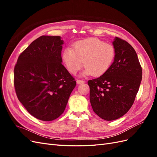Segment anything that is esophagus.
<instances>
[{
    "label": "esophagus",
    "mask_w": 157,
    "mask_h": 157,
    "mask_svg": "<svg viewBox=\"0 0 157 157\" xmlns=\"http://www.w3.org/2000/svg\"><path fill=\"white\" fill-rule=\"evenodd\" d=\"M77 84H81L84 83V81L82 80H77Z\"/></svg>",
    "instance_id": "esophagus-1"
}]
</instances>
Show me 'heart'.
<instances>
[{
	"label": "heart",
	"instance_id": "heart-1",
	"mask_svg": "<svg viewBox=\"0 0 157 157\" xmlns=\"http://www.w3.org/2000/svg\"><path fill=\"white\" fill-rule=\"evenodd\" d=\"M115 57V50L110 44L96 38L77 41L73 49L65 48L61 58L69 72L75 75L82 67H86L80 74L82 77L93 75L100 77L110 69Z\"/></svg>",
	"mask_w": 157,
	"mask_h": 157
}]
</instances>
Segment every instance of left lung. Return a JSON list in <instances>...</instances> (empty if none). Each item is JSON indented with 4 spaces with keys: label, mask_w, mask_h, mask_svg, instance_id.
<instances>
[{
    "label": "left lung",
    "mask_w": 157,
    "mask_h": 157,
    "mask_svg": "<svg viewBox=\"0 0 157 157\" xmlns=\"http://www.w3.org/2000/svg\"><path fill=\"white\" fill-rule=\"evenodd\" d=\"M115 59L106 73L88 80L90 100L94 113L102 119L114 121L129 111L142 78V69L134 48L115 37Z\"/></svg>",
    "instance_id": "left-lung-1"
}]
</instances>
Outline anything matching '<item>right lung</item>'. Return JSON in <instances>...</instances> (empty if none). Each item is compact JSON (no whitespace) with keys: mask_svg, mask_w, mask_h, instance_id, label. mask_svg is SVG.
Returning a JSON list of instances; mask_svg holds the SVG:
<instances>
[{"mask_svg":"<svg viewBox=\"0 0 157 157\" xmlns=\"http://www.w3.org/2000/svg\"><path fill=\"white\" fill-rule=\"evenodd\" d=\"M63 43L59 36L39 37L20 55L14 68L19 101L40 121L58 118L76 86L75 79L61 63Z\"/></svg>","mask_w":157,"mask_h":157,"instance_id":"obj_1","label":"right lung"}]
</instances>
